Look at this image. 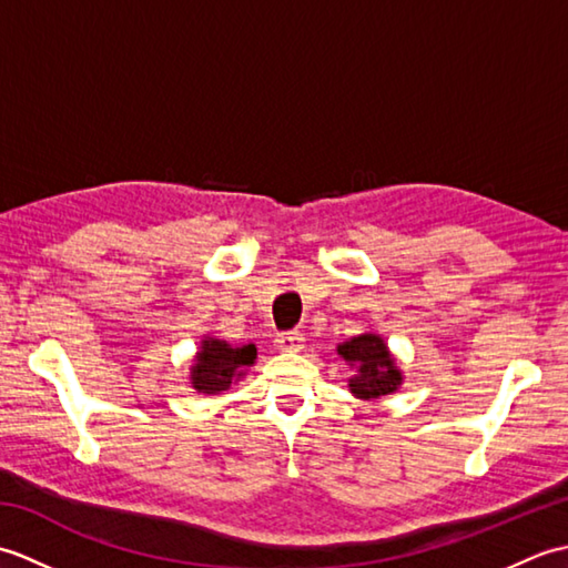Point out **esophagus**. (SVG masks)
Wrapping results in <instances>:
<instances>
[{
  "instance_id": "obj_1",
  "label": "esophagus",
  "mask_w": 568,
  "mask_h": 568,
  "mask_svg": "<svg viewBox=\"0 0 568 568\" xmlns=\"http://www.w3.org/2000/svg\"><path fill=\"white\" fill-rule=\"evenodd\" d=\"M275 346L281 348V352H300V348L305 346V336L300 332H283L275 336Z\"/></svg>"
}]
</instances>
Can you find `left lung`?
<instances>
[{"mask_svg": "<svg viewBox=\"0 0 568 568\" xmlns=\"http://www.w3.org/2000/svg\"><path fill=\"white\" fill-rule=\"evenodd\" d=\"M336 354L354 371L346 385L358 400L390 395L403 385V371L397 366L388 342L378 332H361L352 336L348 342L336 346Z\"/></svg>", "mask_w": 568, "mask_h": 568, "instance_id": "8db88e82", "label": "left lung"}]
</instances>
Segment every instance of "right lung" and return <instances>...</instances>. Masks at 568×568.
<instances>
[{
    "label": "right lung",
    "instance_id": "right-lung-1",
    "mask_svg": "<svg viewBox=\"0 0 568 568\" xmlns=\"http://www.w3.org/2000/svg\"><path fill=\"white\" fill-rule=\"evenodd\" d=\"M256 364V346H232L212 334H204L192 356L190 366V388L204 395L226 393L241 378H246L248 368Z\"/></svg>",
    "mask_w": 568,
    "mask_h": 568
}]
</instances>
